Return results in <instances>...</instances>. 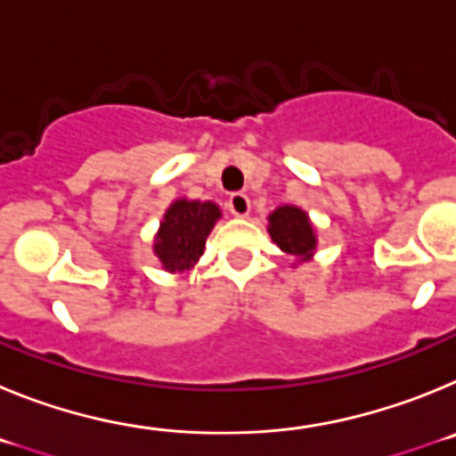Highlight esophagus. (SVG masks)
<instances>
[{
    "label": "esophagus",
    "mask_w": 456,
    "mask_h": 456,
    "mask_svg": "<svg viewBox=\"0 0 456 456\" xmlns=\"http://www.w3.org/2000/svg\"><path fill=\"white\" fill-rule=\"evenodd\" d=\"M228 209L235 216H247L251 212V200H248L247 193H232L228 199Z\"/></svg>",
    "instance_id": "1"
}]
</instances>
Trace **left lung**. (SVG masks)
Masks as SVG:
<instances>
[{
	"label": "left lung",
	"instance_id": "1",
	"mask_svg": "<svg viewBox=\"0 0 456 456\" xmlns=\"http://www.w3.org/2000/svg\"><path fill=\"white\" fill-rule=\"evenodd\" d=\"M269 235L283 253L299 257V263L310 260L317 247L315 228L308 215L297 205H283L269 215Z\"/></svg>",
	"mask_w": 456,
	"mask_h": 456
}]
</instances>
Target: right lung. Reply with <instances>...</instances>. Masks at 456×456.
Instances as JSON below:
<instances>
[{"mask_svg":"<svg viewBox=\"0 0 456 456\" xmlns=\"http://www.w3.org/2000/svg\"><path fill=\"white\" fill-rule=\"evenodd\" d=\"M216 219H221V209L212 200H175L167 209L152 247L164 269L171 273H183L199 263Z\"/></svg>","mask_w":456,"mask_h":456,"instance_id":"1","label":"right lung"}]
</instances>
